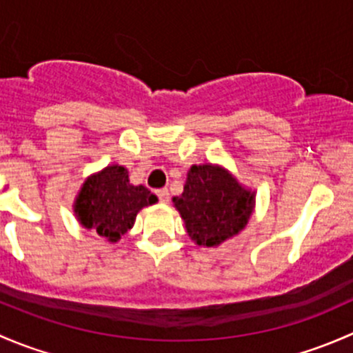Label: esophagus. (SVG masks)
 I'll list each match as a JSON object with an SVG mask.
<instances>
[{"instance_id":"esophagus-1","label":"esophagus","mask_w":353,"mask_h":353,"mask_svg":"<svg viewBox=\"0 0 353 353\" xmlns=\"http://www.w3.org/2000/svg\"><path fill=\"white\" fill-rule=\"evenodd\" d=\"M157 196L162 203H167L169 201V190L167 188H162V190H157Z\"/></svg>"}]
</instances>
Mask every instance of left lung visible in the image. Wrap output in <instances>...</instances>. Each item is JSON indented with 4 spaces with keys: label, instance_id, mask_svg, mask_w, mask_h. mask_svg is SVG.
<instances>
[{
    "label": "left lung",
    "instance_id": "obj_1",
    "mask_svg": "<svg viewBox=\"0 0 353 353\" xmlns=\"http://www.w3.org/2000/svg\"><path fill=\"white\" fill-rule=\"evenodd\" d=\"M172 201L191 239L215 248L244 229L254 210V191L223 167L201 163L191 167L183 194Z\"/></svg>",
    "mask_w": 353,
    "mask_h": 353
}]
</instances>
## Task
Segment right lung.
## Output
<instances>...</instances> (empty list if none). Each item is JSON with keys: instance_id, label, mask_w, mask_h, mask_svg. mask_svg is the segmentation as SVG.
<instances>
[{"instance_id": "add662e5", "label": "right lung", "mask_w": 353, "mask_h": 353, "mask_svg": "<svg viewBox=\"0 0 353 353\" xmlns=\"http://www.w3.org/2000/svg\"><path fill=\"white\" fill-rule=\"evenodd\" d=\"M157 201L147 188L130 183L126 167L114 163L87 177L73 208L85 229H94L109 243H117L133 227L138 212Z\"/></svg>"}]
</instances>
